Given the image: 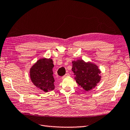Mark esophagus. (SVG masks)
Listing matches in <instances>:
<instances>
[{"instance_id": "1", "label": "esophagus", "mask_w": 130, "mask_h": 130, "mask_svg": "<svg viewBox=\"0 0 130 130\" xmlns=\"http://www.w3.org/2000/svg\"><path fill=\"white\" fill-rule=\"evenodd\" d=\"M68 76H70V73H66V74L64 75V76H63L62 78H64L65 77H68Z\"/></svg>"}]
</instances>
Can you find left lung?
I'll return each mask as SVG.
<instances>
[{
	"label": "left lung",
	"mask_w": 130,
	"mask_h": 130,
	"mask_svg": "<svg viewBox=\"0 0 130 130\" xmlns=\"http://www.w3.org/2000/svg\"><path fill=\"white\" fill-rule=\"evenodd\" d=\"M72 71L74 79L80 87L86 91L91 90L100 81L101 71L98 67L91 62L86 63L83 60L72 62Z\"/></svg>",
	"instance_id": "1"
}]
</instances>
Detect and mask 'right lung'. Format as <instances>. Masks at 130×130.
Returning a JSON list of instances; mask_svg holds the SVG:
<instances>
[{"instance_id": "obj_1", "label": "right lung", "mask_w": 130, "mask_h": 130, "mask_svg": "<svg viewBox=\"0 0 130 130\" xmlns=\"http://www.w3.org/2000/svg\"><path fill=\"white\" fill-rule=\"evenodd\" d=\"M53 60L51 58L38 60L30 70V79L33 84L46 92L53 90Z\"/></svg>"}]
</instances>
